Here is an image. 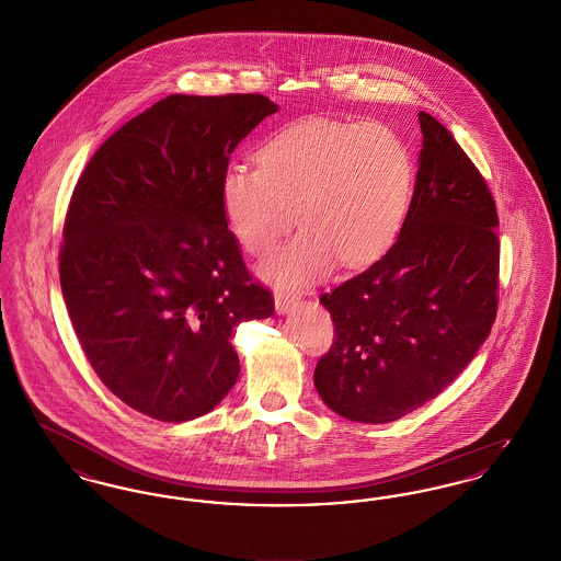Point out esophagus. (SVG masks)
Wrapping results in <instances>:
<instances>
[{
	"mask_svg": "<svg viewBox=\"0 0 561 561\" xmlns=\"http://www.w3.org/2000/svg\"><path fill=\"white\" fill-rule=\"evenodd\" d=\"M296 305H298V298L293 296V294H275V311H277L279 316H286V313H290Z\"/></svg>",
	"mask_w": 561,
	"mask_h": 561,
	"instance_id": "34e87169",
	"label": "esophagus"
}]
</instances>
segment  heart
<instances>
[{"label":"heart","instance_id":"heart-1","mask_svg":"<svg viewBox=\"0 0 561 561\" xmlns=\"http://www.w3.org/2000/svg\"><path fill=\"white\" fill-rule=\"evenodd\" d=\"M259 168L231 163L220 176L227 227L254 256H267L293 227L300 233L263 273L298 286L336 259L364 267L398 240L414 187V158L400 134L378 122L298 119L256 151Z\"/></svg>","mask_w":561,"mask_h":561}]
</instances>
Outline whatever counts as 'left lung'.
Masks as SVG:
<instances>
[{"label": "left lung", "instance_id": "left-lung-1", "mask_svg": "<svg viewBox=\"0 0 561 561\" xmlns=\"http://www.w3.org/2000/svg\"><path fill=\"white\" fill-rule=\"evenodd\" d=\"M423 149L396 243L373 267L321 294L334 345L313 374L339 416L385 425L437 398L496 318L499 216L473 161L419 113Z\"/></svg>", "mask_w": 561, "mask_h": 561}]
</instances>
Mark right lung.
Returning <instances> with one entry per match:
<instances>
[{
	"mask_svg": "<svg viewBox=\"0 0 561 561\" xmlns=\"http://www.w3.org/2000/svg\"><path fill=\"white\" fill-rule=\"evenodd\" d=\"M277 108L263 94H170L108 136L73 191L69 318L108 391L156 421L214 410L240 376L236 328L273 316L227 227L220 176Z\"/></svg>",
	"mask_w": 561,
	"mask_h": 561,
	"instance_id": "add662e5",
	"label": "right lung"
}]
</instances>
